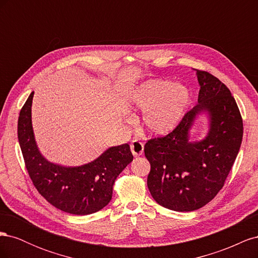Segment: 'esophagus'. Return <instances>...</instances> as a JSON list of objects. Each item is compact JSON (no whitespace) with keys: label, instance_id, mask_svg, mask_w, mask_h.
Instances as JSON below:
<instances>
[{"label":"esophagus","instance_id":"34e87169","mask_svg":"<svg viewBox=\"0 0 258 258\" xmlns=\"http://www.w3.org/2000/svg\"><path fill=\"white\" fill-rule=\"evenodd\" d=\"M131 152L134 154L135 157H138V156L142 155L144 152V144L142 142H140L139 140H134L132 143L130 144Z\"/></svg>","mask_w":258,"mask_h":258}]
</instances>
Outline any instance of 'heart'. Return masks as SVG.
Returning a JSON list of instances; mask_svg holds the SVG:
<instances>
[{
    "label": "heart",
    "mask_w": 258,
    "mask_h": 258,
    "mask_svg": "<svg viewBox=\"0 0 258 258\" xmlns=\"http://www.w3.org/2000/svg\"><path fill=\"white\" fill-rule=\"evenodd\" d=\"M190 93L186 86L166 80H150L132 91L131 104L143 110L142 124L154 136L172 131L185 115Z\"/></svg>",
    "instance_id": "1"
}]
</instances>
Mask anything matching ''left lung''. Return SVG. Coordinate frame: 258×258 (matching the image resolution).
I'll use <instances>...</instances> for the list:
<instances>
[{
  "label": "left lung",
  "instance_id": "obj_1",
  "mask_svg": "<svg viewBox=\"0 0 258 258\" xmlns=\"http://www.w3.org/2000/svg\"><path fill=\"white\" fill-rule=\"evenodd\" d=\"M198 104L163 138L145 144L151 163L147 187L158 205L177 212L206 206L222 189L239 153L243 122L230 90L212 74L196 70ZM207 114L208 131L198 142L189 132L199 114Z\"/></svg>",
  "mask_w": 258,
  "mask_h": 258
}]
</instances>
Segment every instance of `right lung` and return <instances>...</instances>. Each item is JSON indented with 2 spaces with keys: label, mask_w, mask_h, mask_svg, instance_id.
<instances>
[{
  "label": "right lung",
  "mask_w": 258,
  "mask_h": 258,
  "mask_svg": "<svg viewBox=\"0 0 258 258\" xmlns=\"http://www.w3.org/2000/svg\"><path fill=\"white\" fill-rule=\"evenodd\" d=\"M34 92H31L18 118V141L35 188L50 205L63 212L87 215L103 209L112 199L115 179L134 159L129 144L108 147L93 161L67 167L46 159L32 127Z\"/></svg>",
  "instance_id": "1"
}]
</instances>
